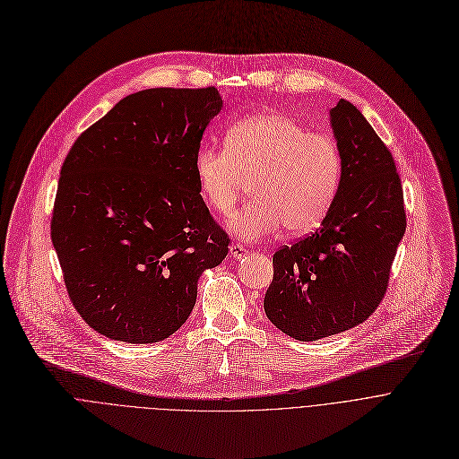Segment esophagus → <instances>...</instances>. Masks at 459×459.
Masks as SVG:
<instances>
[{"label": "esophagus", "instance_id": "obj_1", "mask_svg": "<svg viewBox=\"0 0 459 459\" xmlns=\"http://www.w3.org/2000/svg\"><path fill=\"white\" fill-rule=\"evenodd\" d=\"M247 254H248V248H247L245 245H241V243H232V245H230V255H232V257L241 259V257H245Z\"/></svg>", "mask_w": 459, "mask_h": 459}]
</instances>
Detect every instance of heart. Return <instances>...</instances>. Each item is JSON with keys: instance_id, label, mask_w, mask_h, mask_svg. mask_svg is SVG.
<instances>
[{"instance_id": "b5f03b06", "label": "heart", "mask_w": 459, "mask_h": 459, "mask_svg": "<svg viewBox=\"0 0 459 459\" xmlns=\"http://www.w3.org/2000/svg\"><path fill=\"white\" fill-rule=\"evenodd\" d=\"M342 172L336 140L281 112L243 117L227 130L225 147H202L194 156L202 198L221 216L236 211L250 179L252 200L230 221V230L247 241L283 225L292 234L317 229L338 198Z\"/></svg>"}]
</instances>
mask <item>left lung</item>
Here are the masks:
<instances>
[{
  "instance_id": "1",
  "label": "left lung",
  "mask_w": 459,
  "mask_h": 459,
  "mask_svg": "<svg viewBox=\"0 0 459 459\" xmlns=\"http://www.w3.org/2000/svg\"><path fill=\"white\" fill-rule=\"evenodd\" d=\"M331 123L343 158L338 198L316 232L274 252L264 301L267 317L299 342L349 331L377 308L407 227L394 158L370 123L347 100Z\"/></svg>"
}]
</instances>
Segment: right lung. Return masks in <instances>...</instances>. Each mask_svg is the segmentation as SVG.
<instances>
[{
  "label": "right lung",
  "instance_id": "add662e5",
  "mask_svg": "<svg viewBox=\"0 0 459 459\" xmlns=\"http://www.w3.org/2000/svg\"><path fill=\"white\" fill-rule=\"evenodd\" d=\"M218 89L123 98L71 147L50 220L69 298L89 326L156 343L188 319L198 280L229 252L194 174Z\"/></svg>",
  "mask_w": 459,
  "mask_h": 459
}]
</instances>
